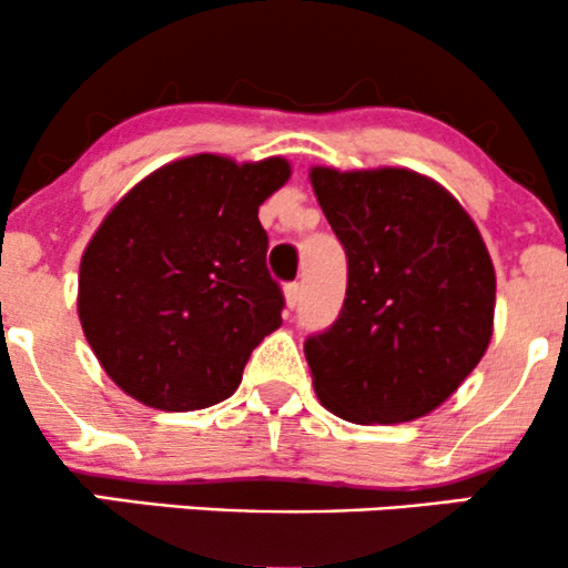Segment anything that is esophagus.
<instances>
[{
	"label": "esophagus",
	"instance_id": "esophagus-1",
	"mask_svg": "<svg viewBox=\"0 0 568 568\" xmlns=\"http://www.w3.org/2000/svg\"><path fill=\"white\" fill-rule=\"evenodd\" d=\"M298 302H302V285L288 283V285H285V304H288L293 310V306H296Z\"/></svg>",
	"mask_w": 568,
	"mask_h": 568
}]
</instances>
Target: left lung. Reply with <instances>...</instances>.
I'll use <instances>...</instances> for the list:
<instances>
[{
  "instance_id": "left-lung-1",
  "label": "left lung",
  "mask_w": 568,
  "mask_h": 568,
  "mask_svg": "<svg viewBox=\"0 0 568 568\" xmlns=\"http://www.w3.org/2000/svg\"><path fill=\"white\" fill-rule=\"evenodd\" d=\"M312 189L347 253L336 323L304 342L331 414L400 425L448 400L494 331L497 275L484 237L438 181L408 168H312Z\"/></svg>"
}]
</instances>
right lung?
Masks as SVG:
<instances>
[{
	"label": "right lung",
	"mask_w": 568,
	"mask_h": 568,
	"mask_svg": "<svg viewBox=\"0 0 568 568\" xmlns=\"http://www.w3.org/2000/svg\"><path fill=\"white\" fill-rule=\"evenodd\" d=\"M291 179L283 158L192 154L139 181L82 253L77 312L122 393L160 410L226 400L280 328L258 205Z\"/></svg>",
	"instance_id": "obj_1"
}]
</instances>
